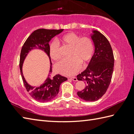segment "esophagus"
<instances>
[{
    "mask_svg": "<svg viewBox=\"0 0 134 134\" xmlns=\"http://www.w3.org/2000/svg\"><path fill=\"white\" fill-rule=\"evenodd\" d=\"M70 78L71 80H72L73 81H75V82L77 81V78H76V77H70Z\"/></svg>",
    "mask_w": 134,
    "mask_h": 134,
    "instance_id": "obj_1",
    "label": "esophagus"
}]
</instances>
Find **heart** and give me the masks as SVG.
Instances as JSON below:
<instances>
[{
  "instance_id": "1",
  "label": "heart",
  "mask_w": 134,
  "mask_h": 134,
  "mask_svg": "<svg viewBox=\"0 0 134 134\" xmlns=\"http://www.w3.org/2000/svg\"><path fill=\"white\" fill-rule=\"evenodd\" d=\"M63 44L71 47V58L63 59L55 65V70L65 76L75 75L82 67V62L86 63L92 57L94 46L92 40L88 37L80 36L74 32L67 33L60 38ZM60 49L58 43L52 42L49 46V53L51 58L58 60L60 58Z\"/></svg>"
}]
</instances>
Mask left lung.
<instances>
[{
	"mask_svg": "<svg viewBox=\"0 0 134 134\" xmlns=\"http://www.w3.org/2000/svg\"><path fill=\"white\" fill-rule=\"evenodd\" d=\"M90 36L95 50L87 67L77 75V79L86 83L85 89L77 91L79 98L87 102L98 100L103 95L111 82L114 71V58L111 46L105 37L97 30Z\"/></svg>",
	"mask_w": 134,
	"mask_h": 134,
	"instance_id": "obj_1",
	"label": "left lung"
}]
</instances>
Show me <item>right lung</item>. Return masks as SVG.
<instances>
[{
	"instance_id": "1",
	"label": "right lung",
	"mask_w": 134,
	"mask_h": 134,
	"mask_svg": "<svg viewBox=\"0 0 134 134\" xmlns=\"http://www.w3.org/2000/svg\"><path fill=\"white\" fill-rule=\"evenodd\" d=\"M63 29L47 30L43 29L36 30L27 39L21 48L19 62L21 76L27 92L36 101L44 103L51 100L58 94L61 83L67 80V77L59 74H57L54 77L51 76L52 71V63L49 53V42L54 36L63 32ZM35 49H38L45 52L49 58L51 64L48 77L45 81L38 87L31 86L26 82L23 76L22 70L25 59L30 51Z\"/></svg>"
}]
</instances>
